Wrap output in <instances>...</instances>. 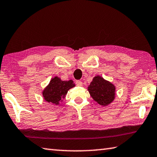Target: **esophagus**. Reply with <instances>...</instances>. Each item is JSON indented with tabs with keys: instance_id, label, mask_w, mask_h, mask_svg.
I'll return each mask as SVG.
<instances>
[{
	"instance_id": "obj_1",
	"label": "esophagus",
	"mask_w": 157,
	"mask_h": 157,
	"mask_svg": "<svg viewBox=\"0 0 157 157\" xmlns=\"http://www.w3.org/2000/svg\"><path fill=\"white\" fill-rule=\"evenodd\" d=\"M76 85L78 86H82V82L79 80H77L76 81Z\"/></svg>"
}]
</instances>
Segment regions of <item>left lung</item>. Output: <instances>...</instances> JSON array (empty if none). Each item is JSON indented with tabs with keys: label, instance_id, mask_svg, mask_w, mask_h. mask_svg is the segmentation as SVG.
<instances>
[{
	"label": "left lung",
	"instance_id": "1",
	"mask_svg": "<svg viewBox=\"0 0 157 157\" xmlns=\"http://www.w3.org/2000/svg\"><path fill=\"white\" fill-rule=\"evenodd\" d=\"M115 89L113 84L99 75L94 78L88 87V91L93 99L102 106L108 105L114 100Z\"/></svg>",
	"mask_w": 157,
	"mask_h": 157
}]
</instances>
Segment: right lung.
<instances>
[{
    "label": "right lung",
    "mask_w": 157,
    "mask_h": 157,
    "mask_svg": "<svg viewBox=\"0 0 157 157\" xmlns=\"http://www.w3.org/2000/svg\"><path fill=\"white\" fill-rule=\"evenodd\" d=\"M75 86L73 80L62 81L61 79L55 77L50 80V83L43 91L44 100L48 102L59 105L62 98H65L68 91Z\"/></svg>",
    "instance_id": "add662e5"
}]
</instances>
